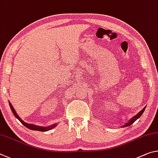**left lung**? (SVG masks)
Listing matches in <instances>:
<instances>
[{"mask_svg":"<svg viewBox=\"0 0 158 158\" xmlns=\"http://www.w3.org/2000/svg\"><path fill=\"white\" fill-rule=\"evenodd\" d=\"M144 110H145V107H144V108H143L142 110H141V111H140L139 113H138V114H137V115H135V117H132V118H131V119L130 120L129 122L126 123L125 124V125H124V126H123V127H126V126H131V124L135 122V121L137 119V118H139L141 117V116H142V114H143V112H144Z\"/></svg>","mask_w":158,"mask_h":158,"instance_id":"8db88e82","label":"left lung"}]
</instances>
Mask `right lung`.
I'll list each match as a JSON object with an SVG mask.
<instances>
[{
    "mask_svg": "<svg viewBox=\"0 0 158 158\" xmlns=\"http://www.w3.org/2000/svg\"><path fill=\"white\" fill-rule=\"evenodd\" d=\"M10 106L11 107V109H12V111L13 112V114H15V116L16 117V118H17L20 121V122L23 124V126H25L26 127V128H29L30 130H32V131H41V132H44V131H48L49 130H51L52 128H55V126H56V124H54V125H51L48 127H41V126H35V125H33V124H30V123H25L23 120H21V118H20V117H19L18 114H16V112H15V110L14 109L13 106H12V104L10 103Z\"/></svg>",
    "mask_w": 158,
    "mask_h": 158,
    "instance_id": "obj_1",
    "label": "right lung"
}]
</instances>
